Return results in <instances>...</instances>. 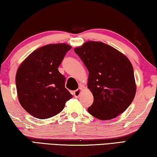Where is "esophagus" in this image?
<instances>
[{"mask_svg":"<svg viewBox=\"0 0 157 157\" xmlns=\"http://www.w3.org/2000/svg\"><path fill=\"white\" fill-rule=\"evenodd\" d=\"M82 89L81 88H79L78 89L75 90V91H74V93H73L74 96H75V98H78L79 95H80L81 93H82Z\"/></svg>","mask_w":157,"mask_h":157,"instance_id":"obj_1","label":"esophagus"}]
</instances>
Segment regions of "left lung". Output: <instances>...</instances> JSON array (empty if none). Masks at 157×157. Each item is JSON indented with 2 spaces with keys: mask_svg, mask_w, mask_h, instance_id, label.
Wrapping results in <instances>:
<instances>
[{
  "mask_svg": "<svg viewBox=\"0 0 157 157\" xmlns=\"http://www.w3.org/2000/svg\"><path fill=\"white\" fill-rule=\"evenodd\" d=\"M74 50L89 71L87 86L94 95L89 113L102 121L123 113L136 91L133 66L128 58L100 41H86Z\"/></svg>",
  "mask_w": 157,
  "mask_h": 157,
  "instance_id": "left-lung-1",
  "label": "left lung"
}]
</instances>
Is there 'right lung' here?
I'll return each mask as SVG.
<instances>
[{
    "mask_svg": "<svg viewBox=\"0 0 157 157\" xmlns=\"http://www.w3.org/2000/svg\"><path fill=\"white\" fill-rule=\"evenodd\" d=\"M71 48L66 44L46 45L32 52L18 68L16 85L18 100L35 118L47 119L57 115L73 98L65 88V77L58 71Z\"/></svg>",
    "mask_w": 157,
    "mask_h": 157,
    "instance_id": "1",
    "label": "right lung"
}]
</instances>
